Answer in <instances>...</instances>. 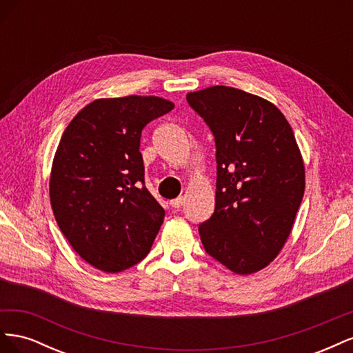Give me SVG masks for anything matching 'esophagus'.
I'll return each instance as SVG.
<instances>
[{"instance_id": "34e87169", "label": "esophagus", "mask_w": 353, "mask_h": 353, "mask_svg": "<svg viewBox=\"0 0 353 353\" xmlns=\"http://www.w3.org/2000/svg\"><path fill=\"white\" fill-rule=\"evenodd\" d=\"M184 201H185V199H184V197H176V199H174V200H170L169 205L172 206L174 209H179L181 206L184 205Z\"/></svg>"}]
</instances>
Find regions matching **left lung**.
Returning <instances> with one entry per match:
<instances>
[{"instance_id":"left-lung-1","label":"left lung","mask_w":353,"mask_h":353,"mask_svg":"<svg viewBox=\"0 0 353 353\" xmlns=\"http://www.w3.org/2000/svg\"><path fill=\"white\" fill-rule=\"evenodd\" d=\"M187 101L216 145L215 212L199 225L203 248L232 272H258L283 249L305 193L292 126L268 100L232 87L190 92Z\"/></svg>"}]
</instances>
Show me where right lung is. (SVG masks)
<instances>
[{"mask_svg":"<svg viewBox=\"0 0 353 353\" xmlns=\"http://www.w3.org/2000/svg\"><path fill=\"white\" fill-rule=\"evenodd\" d=\"M172 109L153 95L94 100L61 135L51 208L74 252L100 271L131 268L152 249L165 210L144 184L140 140L147 123Z\"/></svg>","mask_w":353,"mask_h":353,"instance_id":"1","label":"right lung"}]
</instances>
